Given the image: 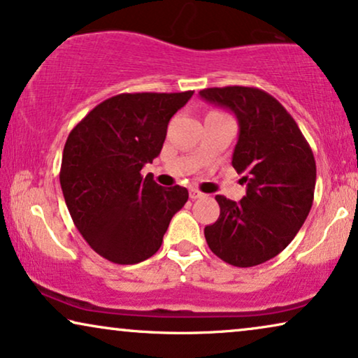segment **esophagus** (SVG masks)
Segmentation results:
<instances>
[{
    "label": "esophagus",
    "instance_id": "esophagus-1",
    "mask_svg": "<svg viewBox=\"0 0 358 358\" xmlns=\"http://www.w3.org/2000/svg\"><path fill=\"white\" fill-rule=\"evenodd\" d=\"M203 196H204V193L199 192V189H196V188L189 189V198H192V199H198V198H203Z\"/></svg>",
    "mask_w": 358,
    "mask_h": 358
}]
</instances>
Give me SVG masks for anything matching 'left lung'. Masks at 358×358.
Returning <instances> with one entry per match:
<instances>
[{"instance_id": "obj_1", "label": "left lung", "mask_w": 358, "mask_h": 358, "mask_svg": "<svg viewBox=\"0 0 358 358\" xmlns=\"http://www.w3.org/2000/svg\"><path fill=\"white\" fill-rule=\"evenodd\" d=\"M199 96L229 108L239 121L232 166L244 173L241 201L217 194V221L204 227L214 255L229 265H260L294 239L311 211L316 160L280 101L254 87L206 88Z\"/></svg>"}]
</instances>
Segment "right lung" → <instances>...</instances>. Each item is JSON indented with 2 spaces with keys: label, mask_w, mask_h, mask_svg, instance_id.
I'll return each instance as SVG.
<instances>
[{
  "label": "right lung",
  "mask_w": 358,
  "mask_h": 358,
  "mask_svg": "<svg viewBox=\"0 0 358 358\" xmlns=\"http://www.w3.org/2000/svg\"><path fill=\"white\" fill-rule=\"evenodd\" d=\"M192 94H116L69 134L60 166L66 208L88 245L113 264L154 255L173 214L188 201L187 188H162L141 170L160 154L171 116Z\"/></svg>",
  "instance_id": "right-lung-1"
}]
</instances>
